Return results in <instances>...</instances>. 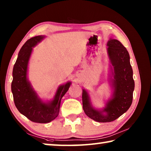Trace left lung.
<instances>
[{"instance_id":"left-lung-1","label":"left lung","mask_w":151,"mask_h":151,"mask_svg":"<svg viewBox=\"0 0 151 151\" xmlns=\"http://www.w3.org/2000/svg\"><path fill=\"white\" fill-rule=\"evenodd\" d=\"M107 46V52L113 66V79L111 80L114 92L112 98L107 102L103 111H99L92 106L90 97L85 89L82 95L85 114L89 118L100 122L113 121L127 112L132 104L134 89L133 73L127 48L116 39H110ZM104 112L105 114H103Z\"/></svg>"}]
</instances>
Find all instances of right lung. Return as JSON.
<instances>
[{"label": "right lung", "instance_id": "obj_1", "mask_svg": "<svg viewBox=\"0 0 151 151\" xmlns=\"http://www.w3.org/2000/svg\"><path fill=\"white\" fill-rule=\"evenodd\" d=\"M45 36H37L27 40L22 46L15 63L11 84L14 104L20 113L30 121L39 123L52 121L59 114L60 101L68 91L71 83L68 82L58 88L55 98L48 103L42 102L33 90L27 78L28 63L32 47L44 39Z\"/></svg>", "mask_w": 151, "mask_h": 151}]
</instances>
